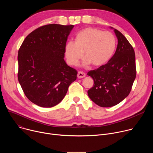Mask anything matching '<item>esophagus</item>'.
<instances>
[{
    "instance_id": "1",
    "label": "esophagus",
    "mask_w": 153,
    "mask_h": 153,
    "mask_svg": "<svg viewBox=\"0 0 153 153\" xmlns=\"http://www.w3.org/2000/svg\"><path fill=\"white\" fill-rule=\"evenodd\" d=\"M85 76H86L85 73H84L82 72V71H79V72H78V73H77V77H78L79 79L83 78V77H85Z\"/></svg>"
}]
</instances>
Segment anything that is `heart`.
I'll return each instance as SVG.
<instances>
[{
    "mask_svg": "<svg viewBox=\"0 0 153 153\" xmlns=\"http://www.w3.org/2000/svg\"><path fill=\"white\" fill-rule=\"evenodd\" d=\"M116 39L109 31L103 32L96 28H86L80 31L75 42H68L65 47V54L68 63L76 66L83 55L86 57L83 65L92 63L94 66H101L113 56L116 48Z\"/></svg>",
    "mask_w": 153,
    "mask_h": 153,
    "instance_id": "1",
    "label": "heart"
}]
</instances>
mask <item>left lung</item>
<instances>
[{
	"label": "left lung",
	"mask_w": 153,
	"mask_h": 153,
	"mask_svg": "<svg viewBox=\"0 0 153 153\" xmlns=\"http://www.w3.org/2000/svg\"><path fill=\"white\" fill-rule=\"evenodd\" d=\"M113 29L118 40L116 52L106 64L90 71L94 80L88 91L91 100L101 107L117 105L129 94L136 79V57L133 47L118 30Z\"/></svg>",
	"instance_id": "left-lung-1"
}]
</instances>
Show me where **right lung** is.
Returning a JSON list of instances; mask_svg holds the SVG:
<instances>
[{
	"mask_svg": "<svg viewBox=\"0 0 153 153\" xmlns=\"http://www.w3.org/2000/svg\"><path fill=\"white\" fill-rule=\"evenodd\" d=\"M74 25L50 24L29 34L18 52V80L33 103L50 108L59 103L77 71L64 60L65 47Z\"/></svg>",
	"mask_w": 153,
	"mask_h": 153,
	"instance_id": "add662e5",
	"label": "right lung"
}]
</instances>
